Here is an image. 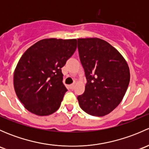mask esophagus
<instances>
[{"label":"esophagus","instance_id":"1","mask_svg":"<svg viewBox=\"0 0 149 149\" xmlns=\"http://www.w3.org/2000/svg\"><path fill=\"white\" fill-rule=\"evenodd\" d=\"M69 87H70V89H73V88H74V87H75V85H74V84H70V85L69 86Z\"/></svg>","mask_w":149,"mask_h":149}]
</instances>
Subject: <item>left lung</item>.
Wrapping results in <instances>:
<instances>
[{"label":"left lung","mask_w":149,"mask_h":149,"mask_svg":"<svg viewBox=\"0 0 149 149\" xmlns=\"http://www.w3.org/2000/svg\"><path fill=\"white\" fill-rule=\"evenodd\" d=\"M80 61L87 83L77 99L81 108L102 117L119 105L130 82V69L123 55L100 38L78 39Z\"/></svg>","instance_id":"8db88e82"}]
</instances>
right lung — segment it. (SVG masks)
Returning a JSON list of instances; mask_svg holds the SVG:
<instances>
[{
	"label": "right lung",
	"mask_w": 149,
	"mask_h": 149,
	"mask_svg": "<svg viewBox=\"0 0 149 149\" xmlns=\"http://www.w3.org/2000/svg\"><path fill=\"white\" fill-rule=\"evenodd\" d=\"M77 40L44 39L30 47L13 73L16 94L24 107L39 116L54 113L68 91L61 68L73 55Z\"/></svg>",
	"instance_id": "1"
}]
</instances>
